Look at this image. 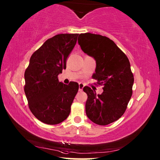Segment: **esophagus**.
Listing matches in <instances>:
<instances>
[{"label": "esophagus", "instance_id": "esophagus-1", "mask_svg": "<svg viewBox=\"0 0 160 160\" xmlns=\"http://www.w3.org/2000/svg\"><path fill=\"white\" fill-rule=\"evenodd\" d=\"M84 84H82V83H79V91L80 92H81V91H82V89H83V88H84Z\"/></svg>", "mask_w": 160, "mask_h": 160}]
</instances>
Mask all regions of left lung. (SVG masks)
Returning a JSON list of instances; mask_svg holds the SVG:
<instances>
[{"label":"left lung","instance_id":"8db88e82","mask_svg":"<svg viewBox=\"0 0 160 160\" xmlns=\"http://www.w3.org/2000/svg\"><path fill=\"white\" fill-rule=\"evenodd\" d=\"M78 44L82 50L92 57L97 66L92 78L103 85V92L97 94L88 86L86 114L98 125H107L118 120L125 112L132 95L133 75L126 54L106 36L90 33H81Z\"/></svg>","mask_w":160,"mask_h":160}]
</instances>
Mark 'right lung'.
Masks as SVG:
<instances>
[{
	"label": "right lung",
	"instance_id": "add662e5",
	"mask_svg": "<svg viewBox=\"0 0 160 160\" xmlns=\"http://www.w3.org/2000/svg\"><path fill=\"white\" fill-rule=\"evenodd\" d=\"M78 33L58 34L43 43L31 57L24 72V92L28 107L38 120L48 124L62 122L79 89L78 82L65 85L58 75L77 42Z\"/></svg>",
	"mask_w": 160,
	"mask_h": 160
}]
</instances>
